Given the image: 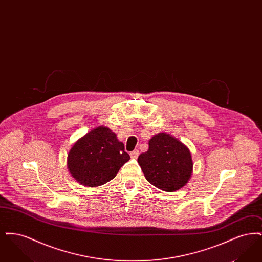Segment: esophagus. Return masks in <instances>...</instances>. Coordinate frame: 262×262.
Masks as SVG:
<instances>
[{
    "mask_svg": "<svg viewBox=\"0 0 262 262\" xmlns=\"http://www.w3.org/2000/svg\"><path fill=\"white\" fill-rule=\"evenodd\" d=\"M129 155H130V157H132L133 159H137V157H138V155H139V151L137 149L134 150V151L130 152Z\"/></svg>",
    "mask_w": 262,
    "mask_h": 262,
    "instance_id": "1",
    "label": "esophagus"
}]
</instances>
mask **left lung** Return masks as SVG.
Wrapping results in <instances>:
<instances>
[{
    "label": "left lung",
    "instance_id": "8db88e82",
    "mask_svg": "<svg viewBox=\"0 0 262 262\" xmlns=\"http://www.w3.org/2000/svg\"><path fill=\"white\" fill-rule=\"evenodd\" d=\"M148 144V150L137 159L146 180L164 191H174L184 187L193 166L187 146L164 133L152 137Z\"/></svg>",
    "mask_w": 262,
    "mask_h": 262
}]
</instances>
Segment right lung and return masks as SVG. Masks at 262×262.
I'll list each match as a JSON object with an SVG mask.
<instances>
[{"mask_svg": "<svg viewBox=\"0 0 262 262\" xmlns=\"http://www.w3.org/2000/svg\"><path fill=\"white\" fill-rule=\"evenodd\" d=\"M129 158L116 134L101 125L75 142L68 155V167L81 185L99 187L114 179Z\"/></svg>", "mask_w": 262, "mask_h": 262, "instance_id": "1", "label": "right lung"}]
</instances>
